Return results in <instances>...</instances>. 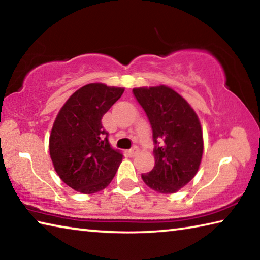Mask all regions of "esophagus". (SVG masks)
<instances>
[{
  "instance_id": "esophagus-1",
  "label": "esophagus",
  "mask_w": 260,
  "mask_h": 260,
  "mask_svg": "<svg viewBox=\"0 0 260 260\" xmlns=\"http://www.w3.org/2000/svg\"><path fill=\"white\" fill-rule=\"evenodd\" d=\"M128 152L131 153V155H135V153H136V152H138V148H136V147H134V148H132V149H129V150H128Z\"/></svg>"
}]
</instances>
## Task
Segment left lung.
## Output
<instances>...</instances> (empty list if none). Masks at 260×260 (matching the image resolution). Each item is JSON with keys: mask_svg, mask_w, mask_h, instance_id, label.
I'll return each instance as SVG.
<instances>
[{"mask_svg": "<svg viewBox=\"0 0 260 260\" xmlns=\"http://www.w3.org/2000/svg\"><path fill=\"white\" fill-rule=\"evenodd\" d=\"M146 112L155 143V166L142 180L161 193H173L195 177L203 155L199 117L182 96L166 86L134 88Z\"/></svg>", "mask_w": 260, "mask_h": 260, "instance_id": "obj_1", "label": "left lung"}]
</instances>
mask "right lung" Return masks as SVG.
I'll list each match as a JSON object with an SVG mask.
<instances>
[{"mask_svg": "<svg viewBox=\"0 0 260 260\" xmlns=\"http://www.w3.org/2000/svg\"><path fill=\"white\" fill-rule=\"evenodd\" d=\"M124 88L89 83L70 96L56 117L49 139L52 164L74 190L94 193L109 186L122 155L111 148L102 118Z\"/></svg>", "mask_w": 260, "mask_h": 260, "instance_id": "add662e5", "label": "right lung"}]
</instances>
